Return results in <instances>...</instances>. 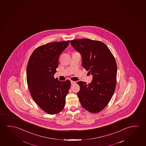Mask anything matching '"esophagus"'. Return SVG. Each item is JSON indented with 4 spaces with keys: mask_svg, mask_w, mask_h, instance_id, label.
Listing matches in <instances>:
<instances>
[{
    "mask_svg": "<svg viewBox=\"0 0 146 146\" xmlns=\"http://www.w3.org/2000/svg\"><path fill=\"white\" fill-rule=\"evenodd\" d=\"M75 83V81H72V80L71 81V84H74Z\"/></svg>",
    "mask_w": 146,
    "mask_h": 146,
    "instance_id": "1",
    "label": "esophagus"
}]
</instances>
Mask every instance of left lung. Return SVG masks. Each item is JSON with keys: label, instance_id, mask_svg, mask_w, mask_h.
Masks as SVG:
<instances>
[{"label": "left lung", "instance_id": "8db88e82", "mask_svg": "<svg viewBox=\"0 0 146 146\" xmlns=\"http://www.w3.org/2000/svg\"><path fill=\"white\" fill-rule=\"evenodd\" d=\"M81 54L82 65L92 74L91 83L78 81L77 92L81 105L90 112L98 113L105 108L114 94L116 85L117 65L110 49L104 43L89 39L70 41Z\"/></svg>", "mask_w": 146, "mask_h": 146}]
</instances>
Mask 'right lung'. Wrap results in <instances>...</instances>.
<instances>
[{"label":"right lung","instance_id":"1","mask_svg":"<svg viewBox=\"0 0 146 146\" xmlns=\"http://www.w3.org/2000/svg\"><path fill=\"white\" fill-rule=\"evenodd\" d=\"M69 43V40L48 43L39 46L32 54L27 65V84L32 97L49 114L63 110L70 88L69 80L60 81L54 77L59 56Z\"/></svg>","mask_w":146,"mask_h":146}]
</instances>
